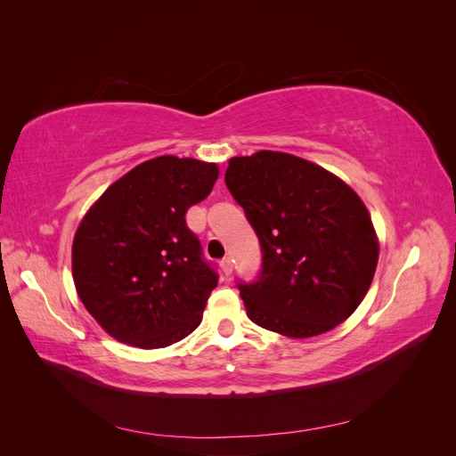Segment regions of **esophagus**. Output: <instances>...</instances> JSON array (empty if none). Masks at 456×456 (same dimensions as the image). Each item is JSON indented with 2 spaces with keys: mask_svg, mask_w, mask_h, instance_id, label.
I'll use <instances>...</instances> for the list:
<instances>
[{
  "mask_svg": "<svg viewBox=\"0 0 456 456\" xmlns=\"http://www.w3.org/2000/svg\"><path fill=\"white\" fill-rule=\"evenodd\" d=\"M220 268H223L224 275H230L232 270H233V260L232 258H223V260H220Z\"/></svg>",
  "mask_w": 456,
  "mask_h": 456,
  "instance_id": "1",
  "label": "esophagus"
}]
</instances>
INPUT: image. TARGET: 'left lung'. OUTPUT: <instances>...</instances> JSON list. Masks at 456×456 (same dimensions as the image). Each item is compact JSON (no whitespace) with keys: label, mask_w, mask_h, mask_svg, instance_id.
<instances>
[{"label":"left lung","mask_w":456,"mask_h":456,"mask_svg":"<svg viewBox=\"0 0 456 456\" xmlns=\"http://www.w3.org/2000/svg\"><path fill=\"white\" fill-rule=\"evenodd\" d=\"M226 186L262 247L256 283L240 285L249 320L289 338L346 322L379 262V236L354 188L308 159L260 150L230 158Z\"/></svg>","instance_id":"obj_1"}]
</instances>
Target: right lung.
<instances>
[{
	"instance_id": "1",
	"label": "right lung",
	"mask_w": 456,
	"mask_h": 456,
	"mask_svg": "<svg viewBox=\"0 0 456 456\" xmlns=\"http://www.w3.org/2000/svg\"><path fill=\"white\" fill-rule=\"evenodd\" d=\"M218 165L148 159L106 188L76 230L72 278L110 337L136 348L183 340L203 317L218 275L201 258L186 211L211 194Z\"/></svg>"
}]
</instances>
